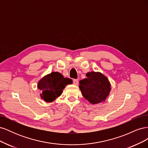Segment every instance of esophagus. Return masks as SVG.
Segmentation results:
<instances>
[{
	"instance_id": "34e87169",
	"label": "esophagus",
	"mask_w": 148,
	"mask_h": 148,
	"mask_svg": "<svg viewBox=\"0 0 148 148\" xmlns=\"http://www.w3.org/2000/svg\"><path fill=\"white\" fill-rule=\"evenodd\" d=\"M73 84L75 85H78V79H73Z\"/></svg>"
}]
</instances>
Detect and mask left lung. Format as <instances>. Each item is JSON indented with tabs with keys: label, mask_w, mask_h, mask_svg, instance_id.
Listing matches in <instances>:
<instances>
[{
	"label": "left lung",
	"mask_w": 148,
	"mask_h": 148,
	"mask_svg": "<svg viewBox=\"0 0 148 148\" xmlns=\"http://www.w3.org/2000/svg\"><path fill=\"white\" fill-rule=\"evenodd\" d=\"M86 78L79 81V88L83 96L92 104L104 102L111 91V84L101 72L90 71Z\"/></svg>",
	"instance_id": "obj_1"
}]
</instances>
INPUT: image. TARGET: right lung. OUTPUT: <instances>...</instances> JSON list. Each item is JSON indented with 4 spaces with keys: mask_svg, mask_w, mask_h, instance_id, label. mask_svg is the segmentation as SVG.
Instances as JSON below:
<instances>
[{
    "mask_svg": "<svg viewBox=\"0 0 148 148\" xmlns=\"http://www.w3.org/2000/svg\"><path fill=\"white\" fill-rule=\"evenodd\" d=\"M72 84V80L59 72H52L44 76L38 83V88L41 91V99L51 102L59 97L67 84Z\"/></svg>",
    "mask_w": 148,
    "mask_h": 148,
    "instance_id": "obj_1",
    "label": "right lung"
}]
</instances>
